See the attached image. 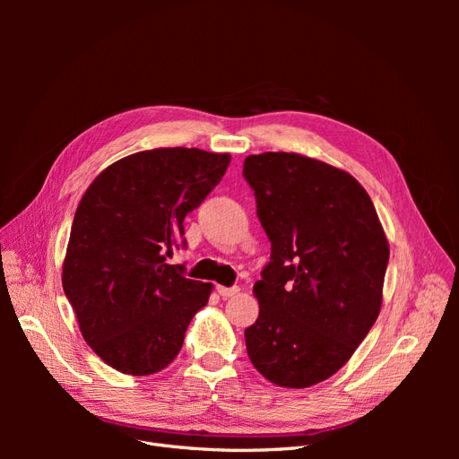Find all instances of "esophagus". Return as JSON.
I'll return each instance as SVG.
<instances>
[{"instance_id":"obj_1","label":"esophagus","mask_w":459,"mask_h":459,"mask_svg":"<svg viewBox=\"0 0 459 459\" xmlns=\"http://www.w3.org/2000/svg\"><path fill=\"white\" fill-rule=\"evenodd\" d=\"M216 290H218V295H220L221 299H231V297H235V295L239 293V287H238V285H233V287L218 285V287H216Z\"/></svg>"}]
</instances>
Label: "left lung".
<instances>
[{
    "instance_id": "left-lung-1",
    "label": "left lung",
    "mask_w": 459,
    "mask_h": 459,
    "mask_svg": "<svg viewBox=\"0 0 459 459\" xmlns=\"http://www.w3.org/2000/svg\"><path fill=\"white\" fill-rule=\"evenodd\" d=\"M272 243L247 354L268 381L307 388L339 371L381 310L388 243L375 206L344 170L297 152L245 159Z\"/></svg>"
}]
</instances>
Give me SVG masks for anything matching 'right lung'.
I'll list each match as a JSON object with an SVG mask.
<instances>
[{
	"label": "right lung",
	"mask_w": 459,
	"mask_h": 459,
	"mask_svg": "<svg viewBox=\"0 0 459 459\" xmlns=\"http://www.w3.org/2000/svg\"><path fill=\"white\" fill-rule=\"evenodd\" d=\"M230 155L195 147L142 151L110 164L82 197L63 264V289L82 335L128 375L164 369L208 302L211 283L169 264L186 247L184 218L226 174Z\"/></svg>",
	"instance_id": "add662e5"
}]
</instances>
